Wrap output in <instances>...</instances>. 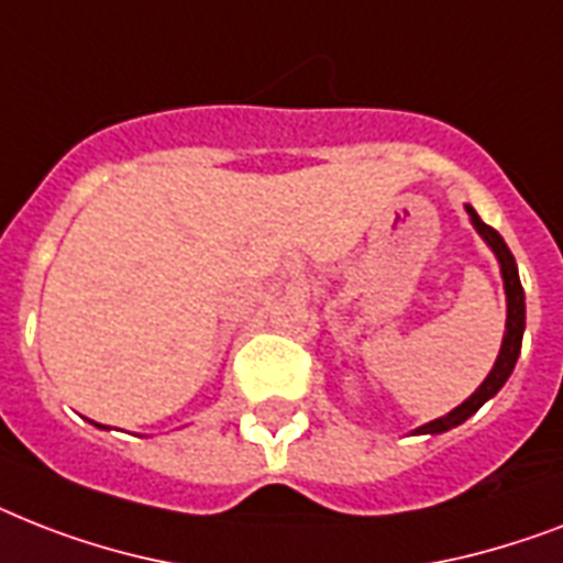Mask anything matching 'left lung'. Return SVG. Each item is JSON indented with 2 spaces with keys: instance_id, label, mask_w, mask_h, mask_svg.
I'll use <instances>...</instances> for the list:
<instances>
[{
  "instance_id": "1",
  "label": "left lung",
  "mask_w": 563,
  "mask_h": 563,
  "mask_svg": "<svg viewBox=\"0 0 563 563\" xmlns=\"http://www.w3.org/2000/svg\"><path fill=\"white\" fill-rule=\"evenodd\" d=\"M467 218L474 223V229L479 232L485 244L492 246L494 258L500 264V276H503V290H506V331H503V345H500V354L494 360L492 372L485 377L483 384L476 386L474 395L465 398L456 409H451L448 416L442 418H433V421H427V424L416 427L412 433L416 435H439V433H448L453 427H460L462 421L474 416L476 409L483 407L485 401H492L494 395L500 393L503 384L509 380V375L515 372V363L520 357V345H523V331H526V296H523V285H520V276H517V261L511 255V250L506 246L503 235L497 229H492L488 223H483V218L476 214L474 206L465 203Z\"/></svg>"
}]
</instances>
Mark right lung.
<instances>
[{
    "instance_id": "1",
    "label": "right lung",
    "mask_w": 563,
    "mask_h": 563,
    "mask_svg": "<svg viewBox=\"0 0 563 563\" xmlns=\"http://www.w3.org/2000/svg\"><path fill=\"white\" fill-rule=\"evenodd\" d=\"M98 427H101V424H98Z\"/></svg>"
}]
</instances>
